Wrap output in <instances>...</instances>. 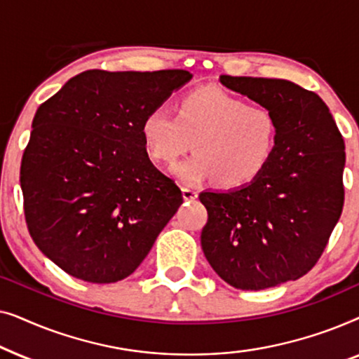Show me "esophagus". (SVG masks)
<instances>
[{
  "label": "esophagus",
  "instance_id": "obj_1",
  "mask_svg": "<svg viewBox=\"0 0 359 359\" xmlns=\"http://www.w3.org/2000/svg\"><path fill=\"white\" fill-rule=\"evenodd\" d=\"M181 193H183V199H184V201H194V199H198V191H194V189L183 188V189H181Z\"/></svg>",
  "mask_w": 359,
  "mask_h": 359
}]
</instances>
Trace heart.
<instances>
[{"label": "heart", "mask_w": 359, "mask_h": 359, "mask_svg": "<svg viewBox=\"0 0 359 359\" xmlns=\"http://www.w3.org/2000/svg\"><path fill=\"white\" fill-rule=\"evenodd\" d=\"M150 156L173 163L194 144L198 150L173 168L184 183L215 178L222 188H243L263 175L278 144V121L263 106H248L217 88H201L180 101L178 114L155 107L142 121Z\"/></svg>", "instance_id": "b5f03b06"}]
</instances>
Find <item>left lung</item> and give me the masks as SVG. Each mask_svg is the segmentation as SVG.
I'll return each mask as SVG.
<instances>
[{"label":"left lung","instance_id":"1","mask_svg":"<svg viewBox=\"0 0 359 359\" xmlns=\"http://www.w3.org/2000/svg\"><path fill=\"white\" fill-rule=\"evenodd\" d=\"M219 81L273 112L278 144L253 183L199 194L209 214L201 247L237 289L296 281L320 258L341 215L345 142L320 96L296 83L229 75Z\"/></svg>","mask_w":359,"mask_h":359}]
</instances>
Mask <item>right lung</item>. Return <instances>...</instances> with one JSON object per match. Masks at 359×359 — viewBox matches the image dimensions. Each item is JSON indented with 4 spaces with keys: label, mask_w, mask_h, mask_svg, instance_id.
<instances>
[{
    "label": "right lung",
    "mask_w": 359,
    "mask_h": 359,
    "mask_svg": "<svg viewBox=\"0 0 359 359\" xmlns=\"http://www.w3.org/2000/svg\"><path fill=\"white\" fill-rule=\"evenodd\" d=\"M191 78L88 70L39 106L21 163L24 214L34 243L70 276L127 278L183 204L149 158L142 121Z\"/></svg>",
    "instance_id": "obj_1"
}]
</instances>
